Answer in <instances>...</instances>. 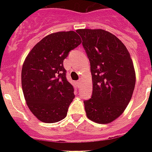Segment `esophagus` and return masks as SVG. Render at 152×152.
<instances>
[{"mask_svg":"<svg viewBox=\"0 0 152 152\" xmlns=\"http://www.w3.org/2000/svg\"><path fill=\"white\" fill-rule=\"evenodd\" d=\"M82 83H83V80H79L77 81V83H78L79 85H80V84H82Z\"/></svg>","mask_w":152,"mask_h":152,"instance_id":"1","label":"esophagus"}]
</instances>
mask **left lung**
<instances>
[{"mask_svg":"<svg viewBox=\"0 0 152 152\" xmlns=\"http://www.w3.org/2000/svg\"><path fill=\"white\" fill-rule=\"evenodd\" d=\"M91 64L92 96L83 102L88 119L108 124L120 117L132 99L134 66L120 39L102 29L76 30Z\"/></svg>","mask_w":152,"mask_h":152,"instance_id":"1","label":"left lung"}]
</instances>
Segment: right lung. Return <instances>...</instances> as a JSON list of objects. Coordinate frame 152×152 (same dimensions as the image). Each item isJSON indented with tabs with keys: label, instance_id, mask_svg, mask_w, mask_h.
<instances>
[{
	"label": "right lung",
	"instance_id": "obj_1",
	"mask_svg": "<svg viewBox=\"0 0 152 152\" xmlns=\"http://www.w3.org/2000/svg\"><path fill=\"white\" fill-rule=\"evenodd\" d=\"M82 42L73 31L44 37L27 54L22 67V89L27 105L39 121L55 123L64 119L73 99L63 61Z\"/></svg>",
	"mask_w": 152,
	"mask_h": 152
}]
</instances>
